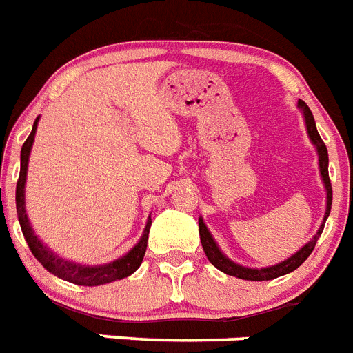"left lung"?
Returning a JSON list of instances; mask_svg holds the SVG:
<instances>
[{
  "label": "left lung",
  "mask_w": 353,
  "mask_h": 353,
  "mask_svg": "<svg viewBox=\"0 0 353 353\" xmlns=\"http://www.w3.org/2000/svg\"><path fill=\"white\" fill-rule=\"evenodd\" d=\"M298 107L300 110L303 112V117H305V126H307V134L311 137L312 144L316 146V152H318V161H320V173H321V180L325 183V191H327V207H325V216H323V223H321V227L318 228L316 232V236L312 237L307 245H303L302 248L298 250L296 254H293L291 257H288L285 261L282 263L275 264V266H268V268H245L241 266V264L232 263L230 259L227 255L223 254L219 246L216 245V241L214 237L210 236L209 228L205 227V223L203 219H198V225H200V241H201V246H203V252H205L207 259H209V263L212 266L218 268L219 271L223 273H227V275L232 276H237V279H243V280H273L276 276H282V275H288L291 271L296 270L298 266L302 263H305V259L312 254V250L316 246V241L320 239L321 232H323L325 227V221H327L328 214H330V205H332V185H330V179H328V153H327V146L325 143L321 141L320 134L316 130V123H314V117H312L311 108L307 107L305 101H298Z\"/></svg>",
  "instance_id": "left-lung-1"
}]
</instances>
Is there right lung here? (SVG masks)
Here are the masks:
<instances>
[{
	"mask_svg": "<svg viewBox=\"0 0 353 353\" xmlns=\"http://www.w3.org/2000/svg\"><path fill=\"white\" fill-rule=\"evenodd\" d=\"M37 123H39V117L35 119V123H33L32 134L28 135V139L25 141L23 148H21V171H19V180H17V188H16L17 218H19L21 230H23V236H25L30 250H32L33 257L37 259L39 263L46 268L50 273H53V275L59 276V279L68 280V282L77 285H89L90 288V285L108 284V282L121 280L125 279V276L132 275V273L141 266L144 254H146L148 234H150V227H152V218H148L146 227H144V232H143V237H141L139 243H137V245H135L128 254L123 255L121 259H116V261H112V263L99 264V266H85V264L65 261V259L53 254L50 248H46V246L41 243V239L35 236V232H33L32 225H30V219L28 216H26V209H25V183H26V170H28L30 152H32V144H33V139H35V132H37Z\"/></svg>",
	"mask_w": 353,
	"mask_h": 353,
	"instance_id": "1",
	"label": "right lung"
}]
</instances>
